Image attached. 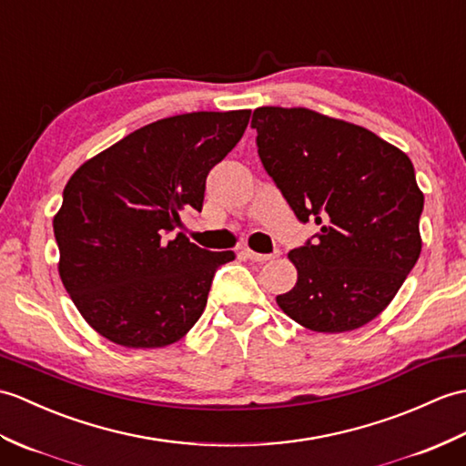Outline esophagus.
<instances>
[{
	"label": "esophagus",
	"mask_w": 466,
	"mask_h": 466,
	"mask_svg": "<svg viewBox=\"0 0 466 466\" xmlns=\"http://www.w3.org/2000/svg\"><path fill=\"white\" fill-rule=\"evenodd\" d=\"M242 254H244L248 259H252V262H269V259H274V258L279 256V250H276L274 254H258V252L250 250V248H244Z\"/></svg>",
	"instance_id": "esophagus-1"
}]
</instances>
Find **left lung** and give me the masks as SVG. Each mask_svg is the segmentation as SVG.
I'll use <instances>...</instances> for the list:
<instances>
[{
	"label": "left lung",
	"instance_id": "8db88e82",
	"mask_svg": "<svg viewBox=\"0 0 466 466\" xmlns=\"http://www.w3.org/2000/svg\"><path fill=\"white\" fill-rule=\"evenodd\" d=\"M252 128L259 160L298 220L321 226L289 252L298 282L278 306L311 331L365 326L420 254L425 198L413 162L363 127L301 106H259Z\"/></svg>",
	"mask_w": 466,
	"mask_h": 466
}]
</instances>
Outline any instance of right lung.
<instances>
[{"mask_svg":"<svg viewBox=\"0 0 466 466\" xmlns=\"http://www.w3.org/2000/svg\"><path fill=\"white\" fill-rule=\"evenodd\" d=\"M252 111L184 113L127 135L75 170L53 218L61 282L86 323L125 348L178 341L207 308L234 252L182 232L202 210L208 172L242 138Z\"/></svg>","mask_w":466,"mask_h":466,"instance_id":"right-lung-1","label":"right lung"}]
</instances>
